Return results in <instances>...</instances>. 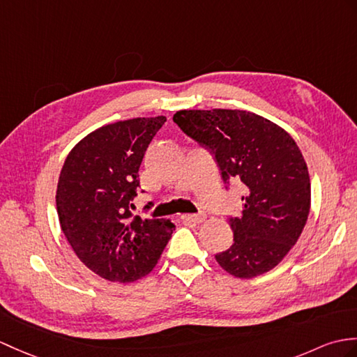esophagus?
I'll use <instances>...</instances> for the list:
<instances>
[{
  "label": "esophagus",
  "instance_id": "esophagus-1",
  "mask_svg": "<svg viewBox=\"0 0 357 357\" xmlns=\"http://www.w3.org/2000/svg\"><path fill=\"white\" fill-rule=\"evenodd\" d=\"M181 219L185 222H192V223H202L206 219V216L202 213L201 214H182Z\"/></svg>",
  "mask_w": 357,
  "mask_h": 357
}]
</instances>
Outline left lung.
Listing matches in <instances>:
<instances>
[{
  "label": "left lung",
  "mask_w": 357,
  "mask_h": 357,
  "mask_svg": "<svg viewBox=\"0 0 357 357\" xmlns=\"http://www.w3.org/2000/svg\"><path fill=\"white\" fill-rule=\"evenodd\" d=\"M173 121L216 158L225 182L243 184V210L228 223L234 242L216 254L237 278L273 269L300 238L310 211V176L295 139L242 109H182Z\"/></svg>",
  "instance_id": "1"
}]
</instances>
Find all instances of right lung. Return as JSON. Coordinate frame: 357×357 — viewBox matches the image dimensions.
<instances>
[{
	"label": "right lung",
	"mask_w": 357,
	"mask_h": 357,
	"mask_svg": "<svg viewBox=\"0 0 357 357\" xmlns=\"http://www.w3.org/2000/svg\"><path fill=\"white\" fill-rule=\"evenodd\" d=\"M164 121L158 115L105 124L82 138L62 165L56 190L61 228L79 260L105 280L146 277L175 228L170 219L129 211L144 152Z\"/></svg>",
	"instance_id": "right-lung-1"
}]
</instances>
